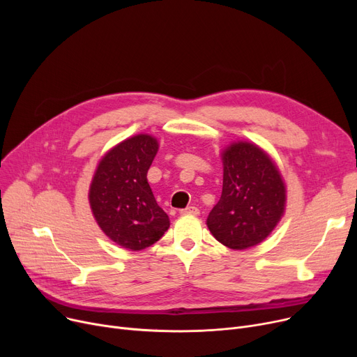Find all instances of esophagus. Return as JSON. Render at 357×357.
Returning <instances> with one entry per match:
<instances>
[{"label":"esophagus","mask_w":357,"mask_h":357,"mask_svg":"<svg viewBox=\"0 0 357 357\" xmlns=\"http://www.w3.org/2000/svg\"><path fill=\"white\" fill-rule=\"evenodd\" d=\"M181 214H192V215H197V214H199V210L197 208V207H186V208H183V210H181Z\"/></svg>","instance_id":"esophagus-1"}]
</instances>
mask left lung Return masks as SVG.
I'll return each instance as SVG.
<instances>
[{"label": "left lung", "mask_w": 357, "mask_h": 357, "mask_svg": "<svg viewBox=\"0 0 357 357\" xmlns=\"http://www.w3.org/2000/svg\"><path fill=\"white\" fill-rule=\"evenodd\" d=\"M222 192L207 226L224 246L236 250L265 240L285 210V185L271 158L238 142L222 153Z\"/></svg>", "instance_id": "obj_1"}]
</instances>
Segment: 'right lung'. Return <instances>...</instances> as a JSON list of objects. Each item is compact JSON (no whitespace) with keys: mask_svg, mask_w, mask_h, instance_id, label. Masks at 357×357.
<instances>
[{"mask_svg":"<svg viewBox=\"0 0 357 357\" xmlns=\"http://www.w3.org/2000/svg\"><path fill=\"white\" fill-rule=\"evenodd\" d=\"M159 144L139 135L112 147L100 162L89 188V204L101 230L127 250H142L169 229L147 182Z\"/></svg>","mask_w":357,"mask_h":357,"instance_id":"1","label":"right lung"}]
</instances>
